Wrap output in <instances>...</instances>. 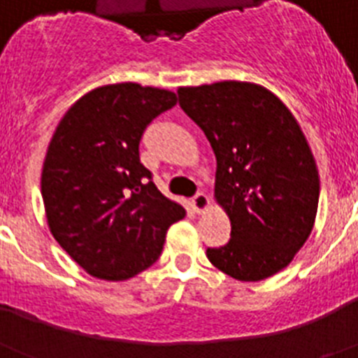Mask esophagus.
Instances as JSON below:
<instances>
[{"mask_svg": "<svg viewBox=\"0 0 358 358\" xmlns=\"http://www.w3.org/2000/svg\"><path fill=\"white\" fill-rule=\"evenodd\" d=\"M192 206H194L195 213H204L210 208V199L206 194H197L192 199Z\"/></svg>", "mask_w": 358, "mask_h": 358, "instance_id": "1", "label": "esophagus"}]
</instances>
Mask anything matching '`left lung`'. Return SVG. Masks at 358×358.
<instances>
[{
	"instance_id": "obj_1",
	"label": "left lung",
	"mask_w": 358,
	"mask_h": 358,
	"mask_svg": "<svg viewBox=\"0 0 358 358\" xmlns=\"http://www.w3.org/2000/svg\"><path fill=\"white\" fill-rule=\"evenodd\" d=\"M179 106L206 134L215 159V201L231 238L208 260L238 281L285 268L314 229L319 172L289 107L267 87L222 80L177 90Z\"/></svg>"
}]
</instances>
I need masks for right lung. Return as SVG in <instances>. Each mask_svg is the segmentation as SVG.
I'll return each mask as SVG.
<instances>
[{
  "label": "right lung",
  "instance_id": "obj_1",
  "mask_svg": "<svg viewBox=\"0 0 358 358\" xmlns=\"http://www.w3.org/2000/svg\"><path fill=\"white\" fill-rule=\"evenodd\" d=\"M176 103L172 91L107 84L78 98L53 132L41 176L48 227L93 278L143 273L159 258L169 227L185 218L140 161L147 125Z\"/></svg>",
  "mask_w": 358,
  "mask_h": 358
}]
</instances>
